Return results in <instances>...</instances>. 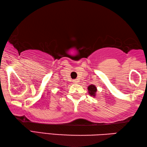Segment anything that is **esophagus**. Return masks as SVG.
I'll return each instance as SVG.
<instances>
[{
    "label": "esophagus",
    "mask_w": 147,
    "mask_h": 147,
    "mask_svg": "<svg viewBox=\"0 0 147 147\" xmlns=\"http://www.w3.org/2000/svg\"><path fill=\"white\" fill-rule=\"evenodd\" d=\"M73 82H74V83H78L79 81L78 80V79H75V80H73Z\"/></svg>",
    "instance_id": "1"
}]
</instances>
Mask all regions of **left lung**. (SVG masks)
<instances>
[{
	"label": "left lung",
	"instance_id": "8db88e82",
	"mask_svg": "<svg viewBox=\"0 0 147 147\" xmlns=\"http://www.w3.org/2000/svg\"><path fill=\"white\" fill-rule=\"evenodd\" d=\"M88 90L89 92L88 93L91 96H96V93L97 92V88L96 86L94 85V84H90V85L88 87Z\"/></svg>",
	"mask_w": 147,
	"mask_h": 147
}]
</instances>
